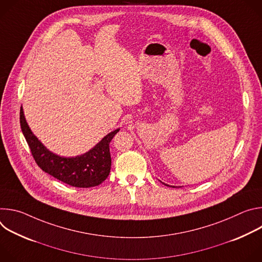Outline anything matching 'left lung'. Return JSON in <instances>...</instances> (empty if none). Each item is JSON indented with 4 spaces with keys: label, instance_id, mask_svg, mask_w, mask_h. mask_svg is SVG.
Listing matches in <instances>:
<instances>
[{
    "label": "left lung",
    "instance_id": "left-lung-1",
    "mask_svg": "<svg viewBox=\"0 0 262 262\" xmlns=\"http://www.w3.org/2000/svg\"><path fill=\"white\" fill-rule=\"evenodd\" d=\"M166 185H167V184H166ZM168 186H169V185H168ZM173 188H175V186H173Z\"/></svg>",
    "mask_w": 262,
    "mask_h": 262
}]
</instances>
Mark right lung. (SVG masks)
<instances>
[{
	"mask_svg": "<svg viewBox=\"0 0 262 262\" xmlns=\"http://www.w3.org/2000/svg\"><path fill=\"white\" fill-rule=\"evenodd\" d=\"M19 122L36 164L46 173L76 188L96 186L108 176L112 163L110 143L119 128L103 137L88 152L78 157L64 158L50 151L32 133L26 121L23 106H20Z\"/></svg>",
	"mask_w": 262,
	"mask_h": 262,
	"instance_id": "obj_1",
	"label": "right lung"
}]
</instances>
